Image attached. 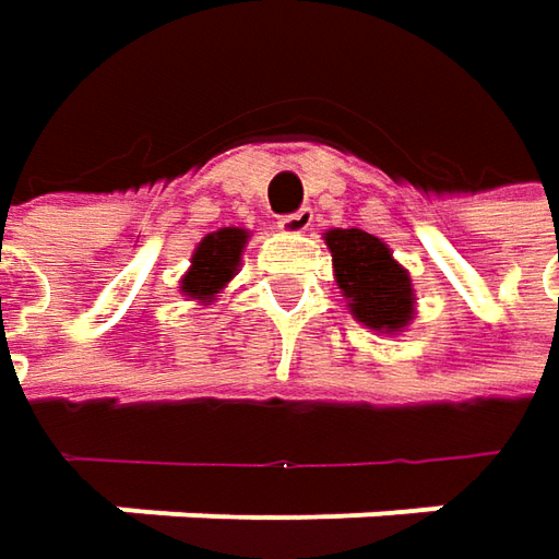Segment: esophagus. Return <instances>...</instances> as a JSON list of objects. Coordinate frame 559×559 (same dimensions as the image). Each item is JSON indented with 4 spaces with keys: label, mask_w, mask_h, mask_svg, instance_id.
Wrapping results in <instances>:
<instances>
[{
    "label": "esophagus",
    "mask_w": 559,
    "mask_h": 559,
    "mask_svg": "<svg viewBox=\"0 0 559 559\" xmlns=\"http://www.w3.org/2000/svg\"><path fill=\"white\" fill-rule=\"evenodd\" d=\"M311 223H314V210L308 207L295 210L289 216H280V219H276V226H280L283 236H301V233L311 229Z\"/></svg>",
    "instance_id": "1"
}]
</instances>
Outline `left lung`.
I'll return each mask as SVG.
<instances>
[{
	"mask_svg": "<svg viewBox=\"0 0 559 559\" xmlns=\"http://www.w3.org/2000/svg\"><path fill=\"white\" fill-rule=\"evenodd\" d=\"M323 241L352 318L374 333L400 336L415 321L418 298L408 270L393 258L390 245L361 229H326Z\"/></svg>",
	"mask_w": 559,
	"mask_h": 559,
	"instance_id": "1",
	"label": "left lung"
}]
</instances>
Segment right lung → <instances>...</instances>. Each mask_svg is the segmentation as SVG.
<instances>
[{
  "label": "right lung",
  "instance_id": "add662e5",
  "mask_svg": "<svg viewBox=\"0 0 559 559\" xmlns=\"http://www.w3.org/2000/svg\"><path fill=\"white\" fill-rule=\"evenodd\" d=\"M248 238L251 233L241 226H223L216 233H207L198 241V248L191 254V266L179 280V293L191 301H201V305L216 301V295L223 293L238 273Z\"/></svg>",
  "mask_w": 559,
  "mask_h": 559
}]
</instances>
